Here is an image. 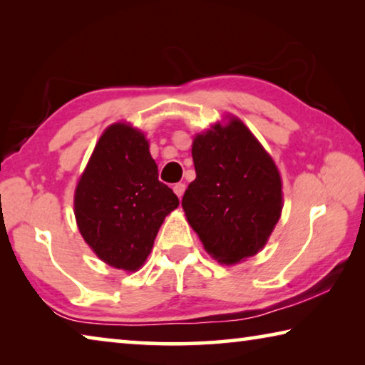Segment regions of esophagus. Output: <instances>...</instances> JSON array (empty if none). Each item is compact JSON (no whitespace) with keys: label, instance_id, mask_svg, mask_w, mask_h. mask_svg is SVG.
<instances>
[{"label":"esophagus","instance_id":"obj_1","mask_svg":"<svg viewBox=\"0 0 365 365\" xmlns=\"http://www.w3.org/2000/svg\"><path fill=\"white\" fill-rule=\"evenodd\" d=\"M174 191H175V195L178 196V200H182V196L185 193V185L183 183H175L174 185Z\"/></svg>","mask_w":365,"mask_h":365}]
</instances>
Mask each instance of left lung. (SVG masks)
<instances>
[{
	"label": "left lung",
	"instance_id": "8db88e82",
	"mask_svg": "<svg viewBox=\"0 0 365 365\" xmlns=\"http://www.w3.org/2000/svg\"><path fill=\"white\" fill-rule=\"evenodd\" d=\"M191 156L196 178L182 207L205 250L227 265L257 255L283 207L274 159L237 117L197 133Z\"/></svg>",
	"mask_w": 365,
	"mask_h": 365
}]
</instances>
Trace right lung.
<instances>
[{
    "mask_svg": "<svg viewBox=\"0 0 365 365\" xmlns=\"http://www.w3.org/2000/svg\"><path fill=\"white\" fill-rule=\"evenodd\" d=\"M177 207L174 191L159 182L143 132L122 122L109 125L73 196V212L86 245L110 267L138 270L165 215Z\"/></svg>",
    "mask_w": 365,
    "mask_h": 365,
    "instance_id": "add662e5",
    "label": "right lung"
}]
</instances>
